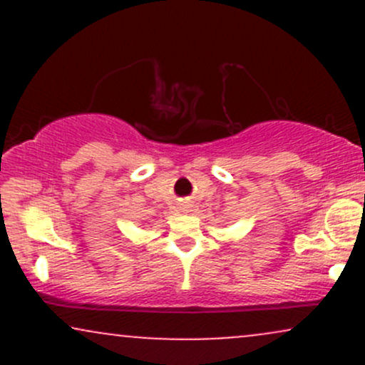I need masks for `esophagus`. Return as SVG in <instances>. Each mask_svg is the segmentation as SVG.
Masks as SVG:
<instances>
[{
  "instance_id": "obj_1",
  "label": "esophagus",
  "mask_w": 365,
  "mask_h": 365,
  "mask_svg": "<svg viewBox=\"0 0 365 365\" xmlns=\"http://www.w3.org/2000/svg\"><path fill=\"white\" fill-rule=\"evenodd\" d=\"M183 211H188V204H183Z\"/></svg>"
}]
</instances>
